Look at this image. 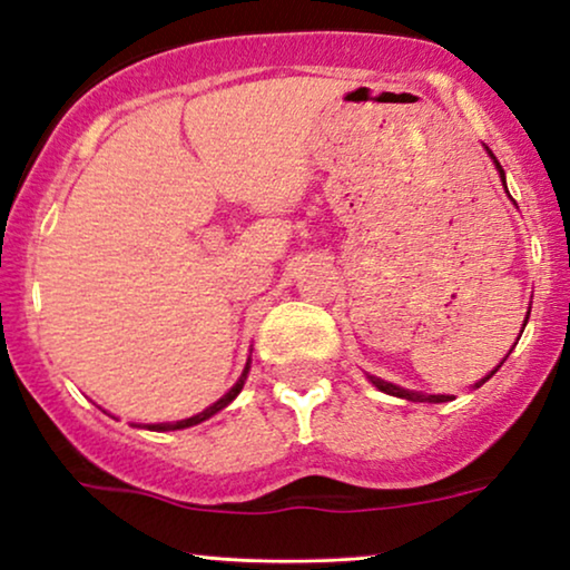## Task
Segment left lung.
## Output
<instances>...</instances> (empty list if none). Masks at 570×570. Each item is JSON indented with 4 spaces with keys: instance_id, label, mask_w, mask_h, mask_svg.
<instances>
[{
    "instance_id": "8db88e82",
    "label": "left lung",
    "mask_w": 570,
    "mask_h": 570,
    "mask_svg": "<svg viewBox=\"0 0 570 570\" xmlns=\"http://www.w3.org/2000/svg\"><path fill=\"white\" fill-rule=\"evenodd\" d=\"M488 155H490V160H493V163H495V170H498V176H501V181H503V186H505V174H503L501 163H498V160H495V155H493V153H490V150H488ZM529 311H532V303H529ZM529 311H527L524 326H527V322H529ZM521 332H524V330H521ZM519 337H521V334H519ZM509 355H511V350H509ZM509 355H505V357H509ZM505 357H503V361H501V363H498V365H495V368H493V371H490V373H488V376H482V379L478 381V384H474L472 389H480L482 384H485V381H488V379H493V373H495L498 368H501V365L505 363ZM368 381H371V384H373V386H376V389H379V392H384V394H392V396H400V400H410V402H431V404H439V402H451V400H454V396H451V394H423V392H412V389H402V386H396V384H392V381H384V379H379V376H368Z\"/></svg>"
}]
</instances>
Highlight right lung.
Here are the masks:
<instances>
[{"label": "right lung", "instance_id": "add662e5", "mask_svg": "<svg viewBox=\"0 0 570 570\" xmlns=\"http://www.w3.org/2000/svg\"><path fill=\"white\" fill-rule=\"evenodd\" d=\"M248 368H252V357H248V361H246V368H244V373H240V376H238L236 384H233V386L228 389V392H225V394L220 396V400L209 404L207 410L197 412V415H191V417H184V420H176V423H150V425H137V428H147V431H158V433H166V431H184V428H191V425H199V423H205V420H209V417H213V415H217V412H220V410L228 407V404H230L233 400H236V396L240 394V389H244L246 379H248Z\"/></svg>", "mask_w": 570, "mask_h": 570}]
</instances>
